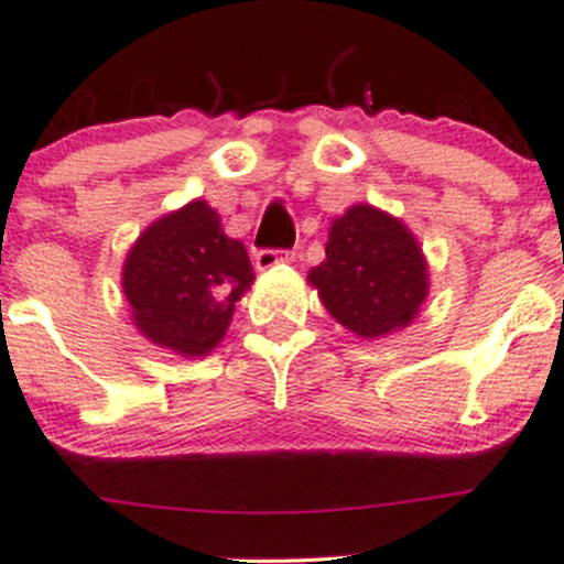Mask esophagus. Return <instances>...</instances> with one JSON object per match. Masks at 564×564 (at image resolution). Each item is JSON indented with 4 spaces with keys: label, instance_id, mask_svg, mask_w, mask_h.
Here are the masks:
<instances>
[{
    "label": "esophagus",
    "instance_id": "1",
    "mask_svg": "<svg viewBox=\"0 0 564 564\" xmlns=\"http://www.w3.org/2000/svg\"><path fill=\"white\" fill-rule=\"evenodd\" d=\"M292 259V253L289 250H275V248H261L256 250V270H272L275 264H281V261Z\"/></svg>",
    "mask_w": 564,
    "mask_h": 564
}]
</instances>
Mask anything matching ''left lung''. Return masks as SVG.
<instances>
[{
    "label": "left lung",
    "mask_w": 564,
    "mask_h": 564,
    "mask_svg": "<svg viewBox=\"0 0 564 564\" xmlns=\"http://www.w3.org/2000/svg\"><path fill=\"white\" fill-rule=\"evenodd\" d=\"M308 281L346 329L382 338L417 316L429 294V267L401 220L355 204L333 224L327 256Z\"/></svg>",
    "instance_id": "obj_1"
}]
</instances>
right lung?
I'll return each instance as SVG.
<instances>
[{
  "label": "right lung",
  "mask_w": 564,
  "mask_h": 564,
  "mask_svg": "<svg viewBox=\"0 0 564 564\" xmlns=\"http://www.w3.org/2000/svg\"><path fill=\"white\" fill-rule=\"evenodd\" d=\"M250 283L246 246L224 235L218 213L204 202L152 224L130 248L122 272L135 327L185 357L218 346Z\"/></svg>",
  "instance_id": "right-lung-1"
}]
</instances>
